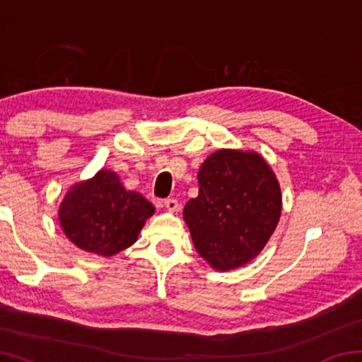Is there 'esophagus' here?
<instances>
[{
    "instance_id": "34e87169",
    "label": "esophagus",
    "mask_w": 362,
    "mask_h": 362,
    "mask_svg": "<svg viewBox=\"0 0 362 362\" xmlns=\"http://www.w3.org/2000/svg\"><path fill=\"white\" fill-rule=\"evenodd\" d=\"M164 207H166L169 212H177V211H179L180 206H179V201L174 199V198H169V199L164 201Z\"/></svg>"
}]
</instances>
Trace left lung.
I'll use <instances>...</instances> for the list:
<instances>
[{
  "label": "left lung",
  "mask_w": 362,
  "mask_h": 362,
  "mask_svg": "<svg viewBox=\"0 0 362 362\" xmlns=\"http://www.w3.org/2000/svg\"><path fill=\"white\" fill-rule=\"evenodd\" d=\"M199 193L183 209L198 254L218 272L244 267L276 230L283 194L260 153L222 148L201 164Z\"/></svg>",
  "instance_id": "8db88e82"
}]
</instances>
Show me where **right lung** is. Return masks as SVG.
Instances as JSON below:
<instances>
[{
    "instance_id": "obj_1",
    "label": "right lung",
    "mask_w": 362,
    "mask_h": 362,
    "mask_svg": "<svg viewBox=\"0 0 362 362\" xmlns=\"http://www.w3.org/2000/svg\"><path fill=\"white\" fill-rule=\"evenodd\" d=\"M153 214L155 207L150 201L122 187L113 170L100 169L93 179L75 183L65 193L59 222L76 247L112 257L137 241Z\"/></svg>"
}]
</instances>
